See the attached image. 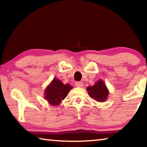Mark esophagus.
<instances>
[{
	"instance_id": "34e87169",
	"label": "esophagus",
	"mask_w": 147,
	"mask_h": 147,
	"mask_svg": "<svg viewBox=\"0 0 147 147\" xmlns=\"http://www.w3.org/2000/svg\"><path fill=\"white\" fill-rule=\"evenodd\" d=\"M75 85H76V87H79V88H82V87H83L84 84H82V82H76Z\"/></svg>"
}]
</instances>
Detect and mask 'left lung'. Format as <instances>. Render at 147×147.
Instances as JSON below:
<instances>
[{
    "label": "left lung",
    "mask_w": 147,
    "mask_h": 147,
    "mask_svg": "<svg viewBox=\"0 0 147 147\" xmlns=\"http://www.w3.org/2000/svg\"><path fill=\"white\" fill-rule=\"evenodd\" d=\"M87 91L91 98L100 102L106 101L109 94L108 89L102 80H99L93 86H88Z\"/></svg>",
    "instance_id": "8db88e82"
}]
</instances>
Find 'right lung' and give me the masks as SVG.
<instances>
[{"mask_svg":"<svg viewBox=\"0 0 147 147\" xmlns=\"http://www.w3.org/2000/svg\"><path fill=\"white\" fill-rule=\"evenodd\" d=\"M72 88L69 84H63L60 80L54 78L45 91V98L52 106L59 105Z\"/></svg>","mask_w":147,"mask_h":147,"instance_id":"add662e5","label":"right lung"}]
</instances>
